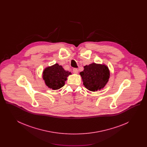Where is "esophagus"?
Listing matches in <instances>:
<instances>
[{
    "instance_id": "obj_1",
    "label": "esophagus",
    "mask_w": 147,
    "mask_h": 147,
    "mask_svg": "<svg viewBox=\"0 0 147 147\" xmlns=\"http://www.w3.org/2000/svg\"><path fill=\"white\" fill-rule=\"evenodd\" d=\"M73 72L74 74H78V70L77 69V68H74V69H73Z\"/></svg>"
}]
</instances>
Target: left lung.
<instances>
[{"instance_id": "1", "label": "left lung", "mask_w": 147, "mask_h": 147, "mask_svg": "<svg viewBox=\"0 0 147 147\" xmlns=\"http://www.w3.org/2000/svg\"><path fill=\"white\" fill-rule=\"evenodd\" d=\"M84 69L80 73L85 88L91 91L102 89L108 83L110 72L105 64L92 63L84 66Z\"/></svg>"}]
</instances>
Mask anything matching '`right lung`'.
<instances>
[{
  "label": "right lung",
  "mask_w": 147,
  "mask_h": 147,
  "mask_svg": "<svg viewBox=\"0 0 147 147\" xmlns=\"http://www.w3.org/2000/svg\"><path fill=\"white\" fill-rule=\"evenodd\" d=\"M70 74L71 72L64 70L62 65L56 63L44 69L42 78L48 88L55 90L63 87Z\"/></svg>",
  "instance_id": "obj_1"
}]
</instances>
